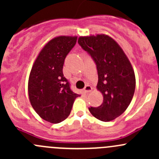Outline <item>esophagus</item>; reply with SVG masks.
<instances>
[{
	"label": "esophagus",
	"mask_w": 159,
	"mask_h": 159,
	"mask_svg": "<svg viewBox=\"0 0 159 159\" xmlns=\"http://www.w3.org/2000/svg\"><path fill=\"white\" fill-rule=\"evenodd\" d=\"M92 90V88H91V85H89V84H87V85L84 87V89H83V91H84V93H89L90 91Z\"/></svg>",
	"instance_id": "esophagus-1"
}]
</instances>
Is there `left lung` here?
Listing matches in <instances>:
<instances>
[{"label":"left lung","instance_id":"obj_1","mask_svg":"<svg viewBox=\"0 0 159 159\" xmlns=\"http://www.w3.org/2000/svg\"><path fill=\"white\" fill-rule=\"evenodd\" d=\"M79 45L96 65L97 88L103 102L89 108L93 116L103 121L119 117L129 107L135 89V77L131 63L120 46L108 35L80 37Z\"/></svg>","mask_w":159,"mask_h":159}]
</instances>
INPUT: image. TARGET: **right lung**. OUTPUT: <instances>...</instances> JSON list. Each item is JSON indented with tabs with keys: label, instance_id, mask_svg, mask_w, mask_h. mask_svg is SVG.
Wrapping results in <instances>:
<instances>
[{
	"label": "right lung",
	"instance_id": "add662e5",
	"mask_svg": "<svg viewBox=\"0 0 159 159\" xmlns=\"http://www.w3.org/2000/svg\"><path fill=\"white\" fill-rule=\"evenodd\" d=\"M77 37L60 36L50 41L41 50L30 70L28 94L32 107L41 118L57 124L70 115L78 94L70 89L64 76L63 65L75 47Z\"/></svg>",
	"mask_w": 159,
	"mask_h": 159
}]
</instances>
